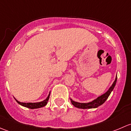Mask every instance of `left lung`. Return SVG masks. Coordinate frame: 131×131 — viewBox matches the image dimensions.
<instances>
[{"label":"left lung","instance_id":"obj_1","mask_svg":"<svg viewBox=\"0 0 131 131\" xmlns=\"http://www.w3.org/2000/svg\"><path fill=\"white\" fill-rule=\"evenodd\" d=\"M117 76H116L115 80H114L113 83L112 84V86L109 88V89H108L105 93H104L103 94L101 95L100 96L97 97V98L92 100V101H91V102H89V103L76 102V101H73L72 98L70 97L71 103H72V105H73L74 106L76 107V108H82V109H91V108H97V107L100 106V105H103V104L106 101L107 99H108V96H110V94L111 92H112V91H113V89H114L115 86L116 82H117Z\"/></svg>","mask_w":131,"mask_h":131}]
</instances>
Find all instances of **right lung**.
<instances>
[{
	"label": "right lung",
	"mask_w": 131,
	"mask_h": 131,
	"mask_svg": "<svg viewBox=\"0 0 131 131\" xmlns=\"http://www.w3.org/2000/svg\"><path fill=\"white\" fill-rule=\"evenodd\" d=\"M50 96V93L49 94L48 96L47 97V98L46 99L43 101H40V102H37V103H23V102H19L16 98L15 100L16 101V102L18 103V104H19L21 106L26 107V108H30V109H36V108H42V107H43L46 106L47 103V101H48L49 98Z\"/></svg>",
	"instance_id": "1"
}]
</instances>
